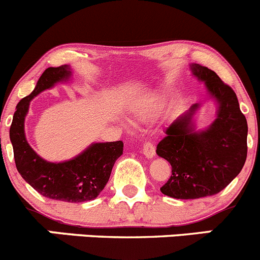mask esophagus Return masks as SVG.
Segmentation results:
<instances>
[{
    "instance_id": "obj_1",
    "label": "esophagus",
    "mask_w": 260,
    "mask_h": 260,
    "mask_svg": "<svg viewBox=\"0 0 260 260\" xmlns=\"http://www.w3.org/2000/svg\"><path fill=\"white\" fill-rule=\"evenodd\" d=\"M143 153L146 158H153L155 155V148H154L153 143L150 141H145L143 145Z\"/></svg>"
}]
</instances>
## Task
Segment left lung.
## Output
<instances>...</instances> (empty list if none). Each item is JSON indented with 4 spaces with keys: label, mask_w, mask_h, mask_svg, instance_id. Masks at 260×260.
Masks as SVG:
<instances>
[{
    "label": "left lung",
    "mask_w": 260,
    "mask_h": 260,
    "mask_svg": "<svg viewBox=\"0 0 260 260\" xmlns=\"http://www.w3.org/2000/svg\"><path fill=\"white\" fill-rule=\"evenodd\" d=\"M192 72L218 102L217 119L207 130L194 133L191 120L199 105L166 129L156 154L172 166V176L160 187L173 199L193 200L222 191L243 169L248 154V124L234 89L214 71L192 64Z\"/></svg>",
    "instance_id": "obj_1"
}]
</instances>
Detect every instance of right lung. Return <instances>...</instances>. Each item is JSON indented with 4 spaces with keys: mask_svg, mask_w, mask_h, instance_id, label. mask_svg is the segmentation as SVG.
Instances as JSON below:
<instances>
[{
    "mask_svg": "<svg viewBox=\"0 0 260 260\" xmlns=\"http://www.w3.org/2000/svg\"><path fill=\"white\" fill-rule=\"evenodd\" d=\"M69 76L68 66L50 67L44 71L34 91L17 104L10 126V139L17 171L35 191L58 201L84 202L96 199L105 188L115 161L122 154L124 143L121 140L96 143L72 160L49 163L32 150L24 131L30 101Z\"/></svg>",
    "mask_w": 260,
    "mask_h": 260,
    "instance_id": "obj_1",
    "label": "right lung"
}]
</instances>
